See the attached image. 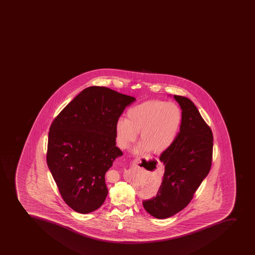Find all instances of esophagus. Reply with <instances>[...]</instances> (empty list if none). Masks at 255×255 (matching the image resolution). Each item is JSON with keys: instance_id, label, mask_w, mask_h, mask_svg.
I'll list each match as a JSON object with an SVG mask.
<instances>
[{"instance_id": "34e87169", "label": "esophagus", "mask_w": 255, "mask_h": 255, "mask_svg": "<svg viewBox=\"0 0 255 255\" xmlns=\"http://www.w3.org/2000/svg\"><path fill=\"white\" fill-rule=\"evenodd\" d=\"M138 159H134L133 161H132V163H137Z\"/></svg>"}]
</instances>
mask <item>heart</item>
Listing matches in <instances>:
<instances>
[{
  "label": "heart",
  "mask_w": 255,
  "mask_h": 255,
  "mask_svg": "<svg viewBox=\"0 0 255 255\" xmlns=\"http://www.w3.org/2000/svg\"><path fill=\"white\" fill-rule=\"evenodd\" d=\"M181 109L174 103L152 100L133 106L127 112V120L115 123V140L120 149H128L140 131L141 139L135 154L153 150L164 152L173 144L181 128Z\"/></svg>",
  "instance_id": "heart-1"
}]
</instances>
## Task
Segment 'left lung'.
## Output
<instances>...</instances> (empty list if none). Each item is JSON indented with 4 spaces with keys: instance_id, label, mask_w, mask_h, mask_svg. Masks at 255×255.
Returning a JSON list of instances; mask_svg holds the SVG:
<instances>
[{
    "instance_id": "obj_1",
    "label": "left lung",
    "mask_w": 255,
    "mask_h": 255,
    "mask_svg": "<svg viewBox=\"0 0 255 255\" xmlns=\"http://www.w3.org/2000/svg\"><path fill=\"white\" fill-rule=\"evenodd\" d=\"M173 97L181 109L180 131L159 158L165 171L157 195L142 202L144 209L159 219L172 217L188 205L209 174L213 159L211 128L190 99Z\"/></svg>"
}]
</instances>
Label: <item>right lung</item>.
I'll return each instance as SVG.
<instances>
[{
    "label": "right lung",
    "mask_w": 255,
    "mask_h": 255,
    "mask_svg": "<svg viewBox=\"0 0 255 255\" xmlns=\"http://www.w3.org/2000/svg\"><path fill=\"white\" fill-rule=\"evenodd\" d=\"M134 97L106 87L81 92L50 127L46 162L60 195L74 211L89 214L108 194L105 175L123 152L115 123Z\"/></svg>",
    "instance_id": "add662e5"
}]
</instances>
